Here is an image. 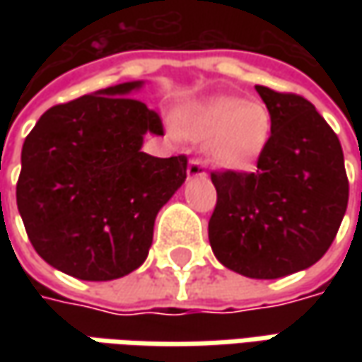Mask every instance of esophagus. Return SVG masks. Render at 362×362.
I'll return each instance as SVG.
<instances>
[{"mask_svg": "<svg viewBox=\"0 0 362 362\" xmlns=\"http://www.w3.org/2000/svg\"><path fill=\"white\" fill-rule=\"evenodd\" d=\"M189 177H205L207 171H205V163L202 159H191L187 167Z\"/></svg>", "mask_w": 362, "mask_h": 362, "instance_id": "1", "label": "esophagus"}]
</instances>
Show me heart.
I'll return each instance as SVG.
<instances>
[{"mask_svg": "<svg viewBox=\"0 0 362 362\" xmlns=\"http://www.w3.org/2000/svg\"><path fill=\"white\" fill-rule=\"evenodd\" d=\"M179 131L187 139L207 143V153L219 167L247 169L270 141L272 115L262 103L216 96L185 108Z\"/></svg>", "mask_w": 362, "mask_h": 362, "instance_id": "b5f03b06", "label": "heart"}]
</instances>
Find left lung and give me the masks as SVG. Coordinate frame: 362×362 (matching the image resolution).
I'll return each instance as SVG.
<instances>
[{"label": "left lung", "mask_w": 362, "mask_h": 362, "mask_svg": "<svg viewBox=\"0 0 362 362\" xmlns=\"http://www.w3.org/2000/svg\"><path fill=\"white\" fill-rule=\"evenodd\" d=\"M272 134L254 173L214 171L209 219L216 257L247 278L274 280L306 270L327 254L349 203L337 132L294 92L256 86Z\"/></svg>", "instance_id": "obj_1"}]
</instances>
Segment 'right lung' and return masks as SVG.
<instances>
[{
	"instance_id": "right-lung-1",
	"label": "right lung",
	"mask_w": 362,
	"mask_h": 362,
	"mask_svg": "<svg viewBox=\"0 0 362 362\" xmlns=\"http://www.w3.org/2000/svg\"><path fill=\"white\" fill-rule=\"evenodd\" d=\"M141 82L52 106L21 148L18 209L34 250L56 270L106 282L136 270L159 209L187 177V157L141 151L160 117L132 98Z\"/></svg>"
}]
</instances>
